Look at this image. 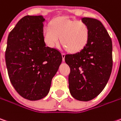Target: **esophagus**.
Masks as SVG:
<instances>
[{
	"instance_id": "esophagus-1",
	"label": "esophagus",
	"mask_w": 121,
	"mask_h": 121,
	"mask_svg": "<svg viewBox=\"0 0 121 121\" xmlns=\"http://www.w3.org/2000/svg\"><path fill=\"white\" fill-rule=\"evenodd\" d=\"M61 57H62V60L63 61H65V53H61Z\"/></svg>"
}]
</instances>
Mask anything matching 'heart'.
<instances>
[{
  "label": "heart",
  "instance_id": "obj_1",
  "mask_svg": "<svg viewBox=\"0 0 121 121\" xmlns=\"http://www.w3.org/2000/svg\"><path fill=\"white\" fill-rule=\"evenodd\" d=\"M44 38L51 48H54L60 39L70 52L76 53L83 49L88 41V26L82 21L60 17L53 20L51 26H45Z\"/></svg>",
  "mask_w": 121,
  "mask_h": 121
}]
</instances>
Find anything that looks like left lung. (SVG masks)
<instances>
[{"mask_svg":"<svg viewBox=\"0 0 121 121\" xmlns=\"http://www.w3.org/2000/svg\"><path fill=\"white\" fill-rule=\"evenodd\" d=\"M89 29L86 45L75 54L65 55L70 68L69 90L75 99L88 101L105 87L112 69V42L103 24L98 20L83 18Z\"/></svg>","mask_w":121,"mask_h":121,"instance_id":"1","label":"left lung"}]
</instances>
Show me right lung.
Masks as SVG:
<instances>
[{"instance_id":"1","label":"right lung","mask_w":121,"mask_h":121,"mask_svg":"<svg viewBox=\"0 0 121 121\" xmlns=\"http://www.w3.org/2000/svg\"><path fill=\"white\" fill-rule=\"evenodd\" d=\"M44 21L42 16H26L7 38L5 61L10 82L20 96L30 101L48 95L62 61L59 51L46 46Z\"/></svg>"}]
</instances>
